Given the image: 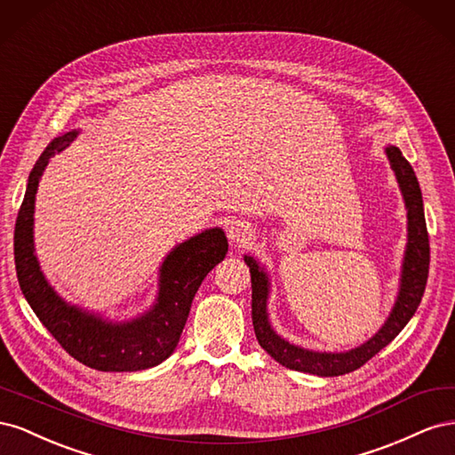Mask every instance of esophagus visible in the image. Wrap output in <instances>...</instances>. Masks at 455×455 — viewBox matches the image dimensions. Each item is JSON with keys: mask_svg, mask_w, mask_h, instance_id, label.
<instances>
[{"mask_svg": "<svg viewBox=\"0 0 455 455\" xmlns=\"http://www.w3.org/2000/svg\"><path fill=\"white\" fill-rule=\"evenodd\" d=\"M228 237L231 243H246L252 237V229L246 222H233L228 228Z\"/></svg>", "mask_w": 455, "mask_h": 455, "instance_id": "1", "label": "esophagus"}]
</instances>
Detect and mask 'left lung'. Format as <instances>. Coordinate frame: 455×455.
Here are the masks:
<instances>
[{
	"instance_id": "8db88e82",
	"label": "left lung",
	"mask_w": 455,
	"mask_h": 455,
	"mask_svg": "<svg viewBox=\"0 0 455 455\" xmlns=\"http://www.w3.org/2000/svg\"><path fill=\"white\" fill-rule=\"evenodd\" d=\"M391 169L396 176L398 188L403 191L404 204H406V218H408V243L403 261L401 273V286H398V296L387 321L363 346L343 353H321L298 347L294 343L286 341L271 328L267 316V298H269V277L259 267L258 261L252 256H244L246 266L251 269L252 281V324L256 339L279 364L306 371V374H315L323 378L343 376L349 371L361 368L368 363L371 356L379 353L385 346L398 336V332L408 324L414 316L419 301L425 292L427 275H429V235H427L425 212H423V199L419 182L416 178L411 164L404 159L403 151L396 146L385 148Z\"/></svg>"
}]
</instances>
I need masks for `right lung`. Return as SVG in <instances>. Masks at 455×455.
<instances>
[{
    "instance_id": "add662e5",
    "label": "right lung",
    "mask_w": 455,
    "mask_h": 455,
    "mask_svg": "<svg viewBox=\"0 0 455 455\" xmlns=\"http://www.w3.org/2000/svg\"><path fill=\"white\" fill-rule=\"evenodd\" d=\"M79 131L54 139L28 176L15 224V266L20 291L37 319L76 361L100 371H136L157 366L174 353L203 279L226 258L220 228L204 229L176 244L159 267L156 304L131 321H106L64 301L47 283L34 249V209L39 178L49 159L74 142Z\"/></svg>"
}]
</instances>
